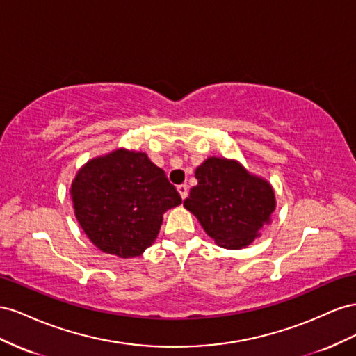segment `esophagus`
Wrapping results in <instances>:
<instances>
[{"instance_id":"esophagus-1","label":"esophagus","mask_w":356,"mask_h":356,"mask_svg":"<svg viewBox=\"0 0 356 356\" xmlns=\"http://www.w3.org/2000/svg\"><path fill=\"white\" fill-rule=\"evenodd\" d=\"M177 192L180 194L181 200H185V198L188 197V185H185V184L179 185V186H177Z\"/></svg>"}]
</instances>
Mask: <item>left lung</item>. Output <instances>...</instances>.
<instances>
[{
  "label": "left lung",
  "mask_w": 356,
  "mask_h": 356,
  "mask_svg": "<svg viewBox=\"0 0 356 356\" xmlns=\"http://www.w3.org/2000/svg\"><path fill=\"white\" fill-rule=\"evenodd\" d=\"M198 185L184 206L220 248L240 249L270 223L276 207L268 181L252 176L238 162L209 158L195 170Z\"/></svg>",
  "instance_id": "8db88e82"
}]
</instances>
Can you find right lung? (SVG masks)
Returning <instances> with one entry per match:
<instances>
[{
	"instance_id": "right-lung-1",
	"label": "right lung",
	"mask_w": 356,
	"mask_h": 356,
	"mask_svg": "<svg viewBox=\"0 0 356 356\" xmlns=\"http://www.w3.org/2000/svg\"><path fill=\"white\" fill-rule=\"evenodd\" d=\"M71 198L89 240L119 258L141 255L155 241L162 215L181 202L146 154L124 149L89 161L71 185Z\"/></svg>"
}]
</instances>
